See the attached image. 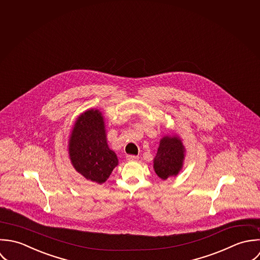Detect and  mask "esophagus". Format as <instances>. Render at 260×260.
Instances as JSON below:
<instances>
[{"label":"esophagus","mask_w":260,"mask_h":260,"mask_svg":"<svg viewBox=\"0 0 260 260\" xmlns=\"http://www.w3.org/2000/svg\"><path fill=\"white\" fill-rule=\"evenodd\" d=\"M126 159H128V160H137V159H139V156L128 155V156H126Z\"/></svg>","instance_id":"esophagus-1"}]
</instances>
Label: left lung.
Segmentation results:
<instances>
[{"mask_svg":"<svg viewBox=\"0 0 260 260\" xmlns=\"http://www.w3.org/2000/svg\"><path fill=\"white\" fill-rule=\"evenodd\" d=\"M186 156V149L178 134H171L159 140L156 156L154 158V170L158 178L167 180L177 177L182 171Z\"/></svg>","mask_w":260,"mask_h":260,"instance_id":"obj_1","label":"left lung"}]
</instances>
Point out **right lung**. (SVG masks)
<instances>
[{"label": "right lung", "instance_id": "obj_1", "mask_svg": "<svg viewBox=\"0 0 260 260\" xmlns=\"http://www.w3.org/2000/svg\"><path fill=\"white\" fill-rule=\"evenodd\" d=\"M68 156L77 173L98 184L104 183L118 165L116 154L108 147L100 109L90 108L78 115L69 135Z\"/></svg>", "mask_w": 260, "mask_h": 260}]
</instances>
